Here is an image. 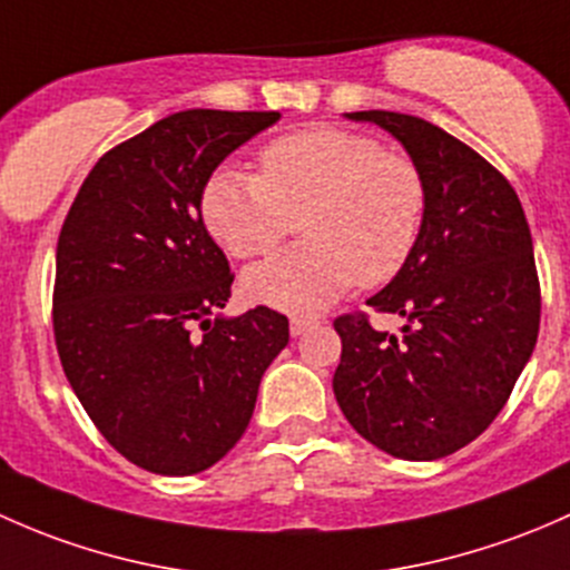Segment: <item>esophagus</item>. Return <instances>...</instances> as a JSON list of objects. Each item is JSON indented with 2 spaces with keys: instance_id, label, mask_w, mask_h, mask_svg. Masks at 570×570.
<instances>
[{
  "instance_id": "34e87169",
  "label": "esophagus",
  "mask_w": 570,
  "mask_h": 570,
  "mask_svg": "<svg viewBox=\"0 0 570 570\" xmlns=\"http://www.w3.org/2000/svg\"><path fill=\"white\" fill-rule=\"evenodd\" d=\"M318 321L315 318H304V315H296V318H291V334L293 337H298V334H304L307 328H313Z\"/></svg>"
}]
</instances>
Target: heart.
<instances>
[{
	"label": "heart",
	"instance_id": "heart-1",
	"mask_svg": "<svg viewBox=\"0 0 570 570\" xmlns=\"http://www.w3.org/2000/svg\"><path fill=\"white\" fill-rule=\"evenodd\" d=\"M205 230L233 257L268 255L302 230L307 242L257 263L246 296L285 313H315L395 279L412 261L428 214L420 167L373 134L307 128L261 150V175L219 167L199 197Z\"/></svg>",
	"mask_w": 570,
	"mask_h": 570
}]
</instances>
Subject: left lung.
Returning a JSON list of instances; mask_svg holds the SVG:
<instances>
[{
  "label": "left lung",
  "mask_w": 570,
  "mask_h": 570,
  "mask_svg": "<svg viewBox=\"0 0 570 570\" xmlns=\"http://www.w3.org/2000/svg\"><path fill=\"white\" fill-rule=\"evenodd\" d=\"M406 148L428 186L409 266L367 298L406 318L401 334L367 315L334 321L343 354L332 386L360 436L403 461L466 448L513 392L541 326L532 236L508 178L461 139L401 111H348Z\"/></svg>",
  "instance_id": "left-lung-1"
}]
</instances>
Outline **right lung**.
Listing matches in <instances>:
<instances>
[{
    "label": "right lung",
    "instance_id": "add662e5",
    "mask_svg": "<svg viewBox=\"0 0 570 570\" xmlns=\"http://www.w3.org/2000/svg\"><path fill=\"white\" fill-rule=\"evenodd\" d=\"M279 111L186 109L98 158L57 242L55 340L104 439L156 474L225 459L287 318L255 307L214 318L230 263L199 214L205 180Z\"/></svg>",
    "mask_w": 570,
    "mask_h": 570
}]
</instances>
